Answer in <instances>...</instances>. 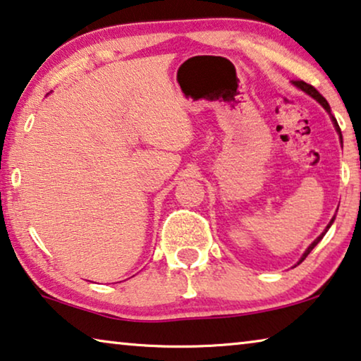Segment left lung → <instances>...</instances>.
<instances>
[{
    "label": "left lung",
    "instance_id": "8db88e82",
    "mask_svg": "<svg viewBox=\"0 0 361 361\" xmlns=\"http://www.w3.org/2000/svg\"><path fill=\"white\" fill-rule=\"evenodd\" d=\"M295 85H297V87H300L301 90H305V92L306 94H308V95H311V97H313V99H316V100H318L319 102V104L322 105V106H324V109H326V111L327 113H329V115H331V106H329V104H327V100L324 99V97H322L319 92H318V90H316L314 87H313V85H310V84H306L305 82V80H295V82H293ZM332 116V115H331ZM332 121H334V126H336V129H337V133H338V136H341V141H342V133H341V128H338V125H337V120H336V118L334 116H332ZM334 219L336 217H332V220H331V222H329V225H327V227H326V230H324V232H322L319 236H318V238H316L314 241H313V243H311L310 246H308V250H306L305 251V255L303 256H301V259H300V262L301 261H305V257L306 256H308L310 255V252L311 251H313V248H314V246L316 245H318L319 243V241L322 240V236H324L326 235V232H327V230H329V227H331V225H332V222H334ZM300 262H298V264H300Z\"/></svg>",
    "mask_w": 361,
    "mask_h": 361
}]
</instances>
